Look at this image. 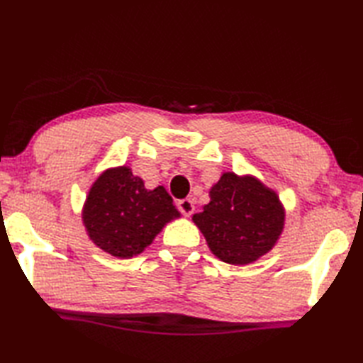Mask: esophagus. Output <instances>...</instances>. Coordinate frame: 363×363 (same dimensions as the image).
<instances>
[{
  "instance_id": "esophagus-1",
  "label": "esophagus",
  "mask_w": 363,
  "mask_h": 363,
  "mask_svg": "<svg viewBox=\"0 0 363 363\" xmlns=\"http://www.w3.org/2000/svg\"><path fill=\"white\" fill-rule=\"evenodd\" d=\"M177 209H179L184 215H186V217H190V215L195 212L194 199L186 198V199H181V201H177Z\"/></svg>"
}]
</instances>
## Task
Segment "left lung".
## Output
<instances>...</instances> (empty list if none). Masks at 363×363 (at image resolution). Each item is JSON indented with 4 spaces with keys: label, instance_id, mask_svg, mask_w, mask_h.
Instances as JSON below:
<instances>
[{
    "label": "left lung",
    "instance_id": "left-lung-1",
    "mask_svg": "<svg viewBox=\"0 0 363 363\" xmlns=\"http://www.w3.org/2000/svg\"><path fill=\"white\" fill-rule=\"evenodd\" d=\"M194 220L207 246L230 265L254 264L279 242L285 209L279 195L252 174L225 172Z\"/></svg>",
    "mask_w": 363,
    "mask_h": 363
}]
</instances>
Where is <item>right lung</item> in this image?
<instances>
[{
  "instance_id": "obj_1",
  "label": "right lung",
  "mask_w": 363,
  "mask_h": 363,
  "mask_svg": "<svg viewBox=\"0 0 363 363\" xmlns=\"http://www.w3.org/2000/svg\"><path fill=\"white\" fill-rule=\"evenodd\" d=\"M81 215L90 240L117 259L142 254L169 221L181 218L164 186L146 189L128 165L107 168L96 177Z\"/></svg>"
}]
</instances>
